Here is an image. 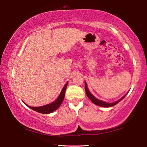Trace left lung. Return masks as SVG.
<instances>
[{"mask_svg":"<svg viewBox=\"0 0 147 147\" xmlns=\"http://www.w3.org/2000/svg\"><path fill=\"white\" fill-rule=\"evenodd\" d=\"M84 82H85V90H86V94H87V96H88V97L89 99H90L92 102H93V104H96V105H97V106H101V107H105V108H109V107H111V106H113L116 105L117 104H118L119 102L123 100V99L124 97H125L126 94H127L128 93H128H126L125 94H124V95L123 96V97L119 99V100H117L115 102H111V103L106 102H104L103 100H99V99L96 98L95 96L93 95V94H91V93L90 91H89V89L88 88V84H87L86 82V81H84Z\"/></svg>","mask_w":147,"mask_h":147,"instance_id":"left-lung-1","label":"left lung"}]
</instances>
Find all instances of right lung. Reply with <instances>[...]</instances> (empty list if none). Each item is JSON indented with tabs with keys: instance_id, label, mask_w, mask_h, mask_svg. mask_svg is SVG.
I'll use <instances>...</instances> for the list:
<instances>
[{
	"instance_id": "1",
	"label": "right lung",
	"mask_w": 147,
	"mask_h": 147,
	"mask_svg": "<svg viewBox=\"0 0 147 147\" xmlns=\"http://www.w3.org/2000/svg\"><path fill=\"white\" fill-rule=\"evenodd\" d=\"M68 84V82H67L65 84L64 87L62 89V90L61 91V93H59L58 97L53 102L46 104V105L42 106H38V107H32V106H30L25 102L24 103L25 105H26L28 107L33 110L37 111V112L40 113H43V114H48V113H51L54 112V111H56L57 109H58L63 102L64 97H65V91H66V88Z\"/></svg>"
}]
</instances>
